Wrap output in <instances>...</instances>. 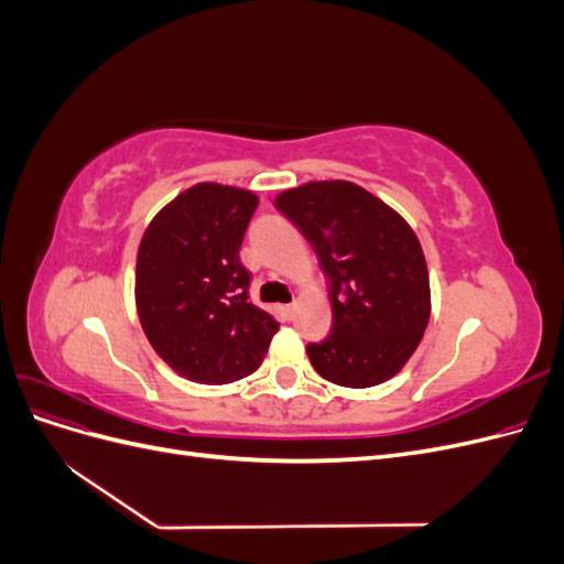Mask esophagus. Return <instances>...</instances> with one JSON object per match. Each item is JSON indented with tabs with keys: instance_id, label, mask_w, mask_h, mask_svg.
<instances>
[{
	"instance_id": "esophagus-1",
	"label": "esophagus",
	"mask_w": 564,
	"mask_h": 564,
	"mask_svg": "<svg viewBox=\"0 0 564 564\" xmlns=\"http://www.w3.org/2000/svg\"><path fill=\"white\" fill-rule=\"evenodd\" d=\"M294 313H296V303L284 305V315H286V317H294Z\"/></svg>"
}]
</instances>
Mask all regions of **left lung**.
Here are the masks:
<instances>
[{"instance_id":"1","label":"left lung","mask_w":564,"mask_h":564,"mask_svg":"<svg viewBox=\"0 0 564 564\" xmlns=\"http://www.w3.org/2000/svg\"><path fill=\"white\" fill-rule=\"evenodd\" d=\"M332 280V334L308 346L322 379L379 386L402 371L431 319V280L412 226L350 181H308L275 197Z\"/></svg>"}]
</instances>
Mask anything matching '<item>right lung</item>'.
I'll use <instances>...</instances> for the list:
<instances>
[{
  "label": "right lung",
  "mask_w": 564,
  "mask_h": 564,
  "mask_svg": "<svg viewBox=\"0 0 564 564\" xmlns=\"http://www.w3.org/2000/svg\"><path fill=\"white\" fill-rule=\"evenodd\" d=\"M259 195L214 181L178 193L135 256V313L178 377L224 386L261 367L280 322L249 303L240 247Z\"/></svg>",
  "instance_id": "1"
}]
</instances>
